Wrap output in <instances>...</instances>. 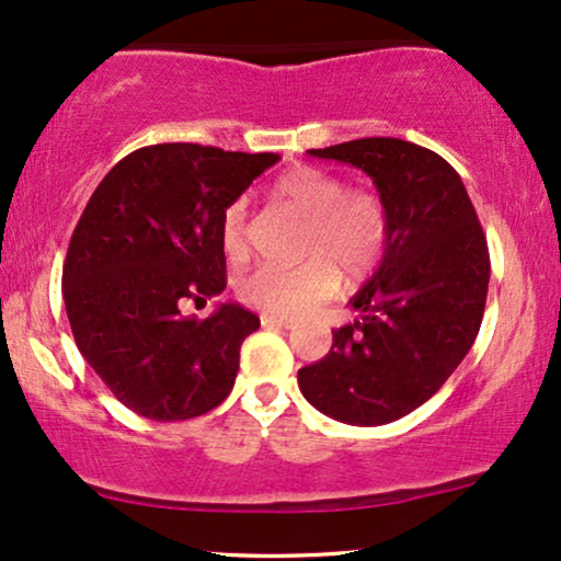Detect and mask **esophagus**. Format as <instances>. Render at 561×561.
<instances>
[{"label": "esophagus", "instance_id": "1", "mask_svg": "<svg viewBox=\"0 0 561 561\" xmlns=\"http://www.w3.org/2000/svg\"><path fill=\"white\" fill-rule=\"evenodd\" d=\"M261 323H264L266 329H295L293 321H287V318H276V316H261Z\"/></svg>", "mask_w": 561, "mask_h": 561}]
</instances>
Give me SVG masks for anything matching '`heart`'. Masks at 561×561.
Masks as SVG:
<instances>
[{"instance_id": "heart-1", "label": "heart", "mask_w": 561, "mask_h": 561, "mask_svg": "<svg viewBox=\"0 0 561 561\" xmlns=\"http://www.w3.org/2000/svg\"><path fill=\"white\" fill-rule=\"evenodd\" d=\"M272 196L308 217L297 266L264 264L243 276L238 293L266 316L295 318L329 300L344 279L359 285L380 264L388 245V211L378 194L346 188L339 175L318 168H295L272 186ZM222 245L230 256L245 248V207L230 204L222 215Z\"/></svg>"}]
</instances>
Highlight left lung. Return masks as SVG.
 Returning <instances> with one entry per match:
<instances>
[{
    "label": "left lung",
    "mask_w": 561,
    "mask_h": 561,
    "mask_svg": "<svg viewBox=\"0 0 561 561\" xmlns=\"http://www.w3.org/2000/svg\"><path fill=\"white\" fill-rule=\"evenodd\" d=\"M367 173L388 211L380 266L333 331L329 354L297 373L321 414L378 427L432 399L477 339L489 251L463 181L439 154L393 137L308 150Z\"/></svg>",
    "instance_id": "8db88e82"
}]
</instances>
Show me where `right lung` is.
<instances>
[{
    "mask_svg": "<svg viewBox=\"0 0 561 561\" xmlns=\"http://www.w3.org/2000/svg\"><path fill=\"white\" fill-rule=\"evenodd\" d=\"M274 162V152L152 145L116 162L90 196L64 261V305L77 350L139 416H202L236 386L259 316L219 302L196 321L181 308L228 285L222 215Z\"/></svg>",
    "mask_w": 561,
    "mask_h": 561,
    "instance_id": "right-lung-1",
    "label": "right lung"
}]
</instances>
